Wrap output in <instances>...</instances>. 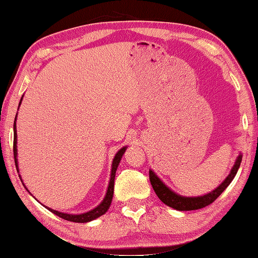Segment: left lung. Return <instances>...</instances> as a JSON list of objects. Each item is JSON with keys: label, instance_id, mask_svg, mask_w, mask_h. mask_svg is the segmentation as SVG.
<instances>
[{"label": "left lung", "instance_id": "obj_1", "mask_svg": "<svg viewBox=\"0 0 258 258\" xmlns=\"http://www.w3.org/2000/svg\"><path fill=\"white\" fill-rule=\"evenodd\" d=\"M241 159L242 156L239 155L236 161V164H234V166L231 170V172H230L227 179H225L224 181L215 189V190L202 197H181L177 195V194L173 192L172 190H170V189L156 177L153 171H150V181L157 197H159L165 205H168L178 211L200 210V209H203V207L211 205L212 203H213L216 198H218L221 194L225 190V188L231 183L234 175H236L238 172L239 166H240Z\"/></svg>", "mask_w": 258, "mask_h": 258}]
</instances>
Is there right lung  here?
<instances>
[{
	"label": "right lung",
	"mask_w": 258,
	"mask_h": 258,
	"mask_svg": "<svg viewBox=\"0 0 258 258\" xmlns=\"http://www.w3.org/2000/svg\"><path fill=\"white\" fill-rule=\"evenodd\" d=\"M22 99V98H21ZM21 103V101H20ZM20 106V104H19ZM16 119H17V115H16ZM125 152V147L121 148V150L116 153V155L114 156V160H113V164H112V172H111V179H110V184H108V188H107V192H106V196L104 198L103 202L99 204L96 209H94L92 211L87 212V213H84V214H79V215H72V214H66V213H61V212H57V211H54L48 209H46L48 211H51L52 213H54L57 216H60L61 219L63 220H67V221H71V222H77V223H85V222H89V221L97 219L98 216L103 215L105 212L108 210V207L111 205V202H112V197H113V190H114V178H115V172H116V168L117 165H119L120 161H121V157L123 155V153ZM13 155H15V162H16V166L18 168V162H17V130H16V121H15V124H13Z\"/></svg>",
	"instance_id": "add662e5"
}]
</instances>
